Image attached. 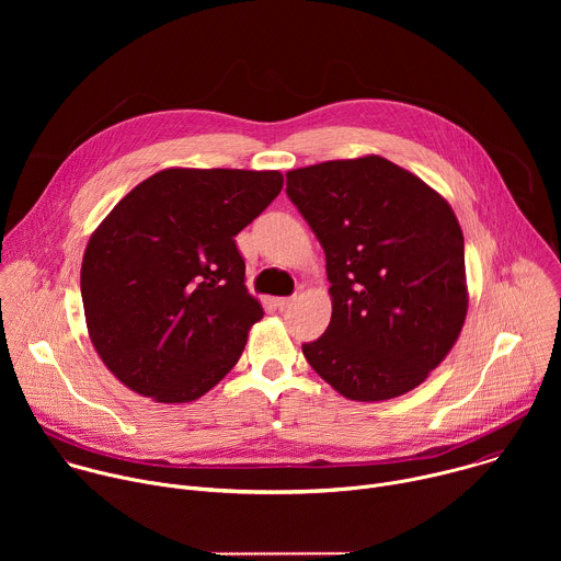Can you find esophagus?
<instances>
[{"mask_svg": "<svg viewBox=\"0 0 561 561\" xmlns=\"http://www.w3.org/2000/svg\"><path fill=\"white\" fill-rule=\"evenodd\" d=\"M293 301H295V297H279V299H275V306H277L279 310H286V308L293 306Z\"/></svg>", "mask_w": 561, "mask_h": 561, "instance_id": "34e87169", "label": "esophagus"}]
</instances>
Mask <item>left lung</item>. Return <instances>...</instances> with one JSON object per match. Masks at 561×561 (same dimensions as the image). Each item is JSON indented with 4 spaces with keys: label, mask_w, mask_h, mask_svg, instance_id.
I'll return each instance as SVG.
<instances>
[{
    "label": "left lung",
    "mask_w": 561,
    "mask_h": 561,
    "mask_svg": "<svg viewBox=\"0 0 561 561\" xmlns=\"http://www.w3.org/2000/svg\"><path fill=\"white\" fill-rule=\"evenodd\" d=\"M286 195L327 253L333 314L301 344L355 402L420 386L455 346L466 310L463 234L450 204L379 154L286 173Z\"/></svg>",
    "instance_id": "1"
}]
</instances>
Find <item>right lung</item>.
<instances>
[{"label":"right lung","instance_id":"add662e5","mask_svg":"<svg viewBox=\"0 0 561 561\" xmlns=\"http://www.w3.org/2000/svg\"><path fill=\"white\" fill-rule=\"evenodd\" d=\"M279 171L167 169L91 234L82 301L91 342L130 390L195 402L242 357L262 304L234 234L279 195Z\"/></svg>","mask_w":561,"mask_h":561}]
</instances>
